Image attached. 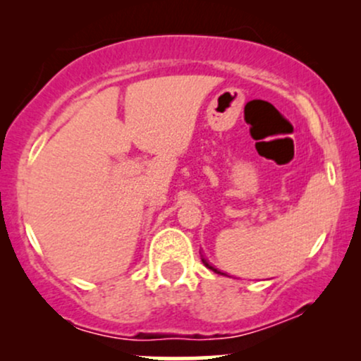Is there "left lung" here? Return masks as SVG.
Returning a JSON list of instances; mask_svg holds the SVG:
<instances>
[{
    "label": "left lung",
    "mask_w": 361,
    "mask_h": 361,
    "mask_svg": "<svg viewBox=\"0 0 361 361\" xmlns=\"http://www.w3.org/2000/svg\"><path fill=\"white\" fill-rule=\"evenodd\" d=\"M202 263H204V264H205V267H207V268H209V270H212L214 273H221V271H219V270H217V268H214V267H212V264H210V263H209V261H207L205 258H202ZM221 275H224V273H221Z\"/></svg>",
    "instance_id": "1"
}]
</instances>
